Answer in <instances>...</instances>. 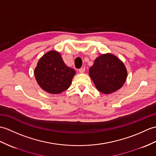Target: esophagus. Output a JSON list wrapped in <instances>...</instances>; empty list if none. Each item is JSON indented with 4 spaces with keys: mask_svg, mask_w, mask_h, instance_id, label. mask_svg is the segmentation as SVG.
Segmentation results:
<instances>
[{
    "mask_svg": "<svg viewBox=\"0 0 156 156\" xmlns=\"http://www.w3.org/2000/svg\"><path fill=\"white\" fill-rule=\"evenodd\" d=\"M84 72H85V68L84 67V68H80V69H79V72H80V73L82 74V73H84Z\"/></svg>",
    "mask_w": 156,
    "mask_h": 156,
    "instance_id": "esophagus-1",
    "label": "esophagus"
}]
</instances>
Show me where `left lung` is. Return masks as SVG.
Here are the masks:
<instances>
[{
  "mask_svg": "<svg viewBox=\"0 0 156 156\" xmlns=\"http://www.w3.org/2000/svg\"><path fill=\"white\" fill-rule=\"evenodd\" d=\"M89 76L99 92L110 94L124 84L128 72L122 60L114 54L106 53L95 59L89 69Z\"/></svg>",
  "mask_w": 156,
  "mask_h": 156,
  "instance_id": "1",
  "label": "left lung"
}]
</instances>
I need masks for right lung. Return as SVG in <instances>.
Segmentation results:
<instances>
[{
    "mask_svg": "<svg viewBox=\"0 0 156 156\" xmlns=\"http://www.w3.org/2000/svg\"><path fill=\"white\" fill-rule=\"evenodd\" d=\"M76 74L73 68L67 66L56 50H50L38 60L34 70L38 84L45 92L58 94L70 86Z\"/></svg>",
    "mask_w": 156,
    "mask_h": 156,
    "instance_id": "right-lung-1",
    "label": "right lung"
}]
</instances>
